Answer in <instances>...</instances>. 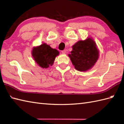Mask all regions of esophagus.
<instances>
[{"instance_id":"esophagus-1","label":"esophagus","mask_w":124,"mask_h":124,"mask_svg":"<svg viewBox=\"0 0 124 124\" xmlns=\"http://www.w3.org/2000/svg\"><path fill=\"white\" fill-rule=\"evenodd\" d=\"M66 51H65V50H63V51H62V54H65V53H66Z\"/></svg>"}]
</instances>
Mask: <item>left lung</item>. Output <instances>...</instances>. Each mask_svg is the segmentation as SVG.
<instances>
[{"label":"left lung","mask_w":124,"mask_h":124,"mask_svg":"<svg viewBox=\"0 0 124 124\" xmlns=\"http://www.w3.org/2000/svg\"><path fill=\"white\" fill-rule=\"evenodd\" d=\"M99 50L92 38L79 40L72 46V51L68 55L75 69L86 71L93 67L99 58Z\"/></svg>","instance_id":"8db88e82"}]
</instances>
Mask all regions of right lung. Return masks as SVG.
<instances>
[{"instance_id":"obj_1","label":"right lung","mask_w":124,"mask_h":124,"mask_svg":"<svg viewBox=\"0 0 124 124\" xmlns=\"http://www.w3.org/2000/svg\"><path fill=\"white\" fill-rule=\"evenodd\" d=\"M59 52L56 49L51 48L45 43L34 47L32 51V55L36 62L42 68H47L54 63L56 56Z\"/></svg>"}]
</instances>
